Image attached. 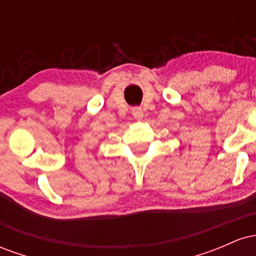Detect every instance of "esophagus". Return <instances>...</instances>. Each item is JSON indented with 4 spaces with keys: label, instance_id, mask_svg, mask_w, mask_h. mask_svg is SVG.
I'll return each mask as SVG.
<instances>
[{
    "label": "esophagus",
    "instance_id": "esophagus-1",
    "mask_svg": "<svg viewBox=\"0 0 256 256\" xmlns=\"http://www.w3.org/2000/svg\"><path fill=\"white\" fill-rule=\"evenodd\" d=\"M132 114H134V119H137V120H140L143 118V110H142V108H140V107L132 108Z\"/></svg>",
    "mask_w": 256,
    "mask_h": 256
}]
</instances>
